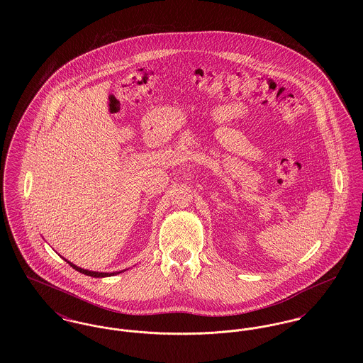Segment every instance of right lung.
Returning <instances> with one entry per match:
<instances>
[{"instance_id":"obj_1","label":"right lung","mask_w":363,"mask_h":363,"mask_svg":"<svg viewBox=\"0 0 363 363\" xmlns=\"http://www.w3.org/2000/svg\"><path fill=\"white\" fill-rule=\"evenodd\" d=\"M68 264H69L70 267L73 268V269H76V271H79L80 274H84L86 277H114V275H117V274H121L123 271H120V272H111V274H108V272H95V271H88V269H84V268H80V267H77V265H74L73 262H70L67 259H64Z\"/></svg>"}]
</instances>
